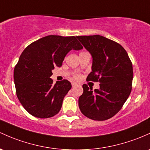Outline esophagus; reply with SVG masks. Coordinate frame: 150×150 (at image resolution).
Returning <instances> with one entry per match:
<instances>
[{
  "label": "esophagus",
  "instance_id": "obj_1",
  "mask_svg": "<svg viewBox=\"0 0 150 150\" xmlns=\"http://www.w3.org/2000/svg\"><path fill=\"white\" fill-rule=\"evenodd\" d=\"M77 85H78V84H77L76 83H72V88H73V87L77 86Z\"/></svg>",
  "mask_w": 150,
  "mask_h": 150
}]
</instances>
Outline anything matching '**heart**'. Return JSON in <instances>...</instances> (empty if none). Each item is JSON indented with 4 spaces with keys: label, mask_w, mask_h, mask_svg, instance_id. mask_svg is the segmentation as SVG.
<instances>
[{
    "label": "heart",
    "mask_w": 150,
    "mask_h": 150,
    "mask_svg": "<svg viewBox=\"0 0 150 150\" xmlns=\"http://www.w3.org/2000/svg\"><path fill=\"white\" fill-rule=\"evenodd\" d=\"M74 78L76 79V80H79V79L80 78V75H79V74H76V75H75V76H74Z\"/></svg>",
    "instance_id": "heart-1"
}]
</instances>
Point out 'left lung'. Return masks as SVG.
Here are the masks:
<instances>
[{"label":"left lung","instance_id":"obj_1","mask_svg":"<svg viewBox=\"0 0 150 150\" xmlns=\"http://www.w3.org/2000/svg\"><path fill=\"white\" fill-rule=\"evenodd\" d=\"M93 57L92 72L87 81L99 82L93 90L86 84L79 98L80 111L93 120L103 121L115 115L127 100L132 90V64L121 45L103 36H77Z\"/></svg>","mask_w":150,"mask_h":150}]
</instances>
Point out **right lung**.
I'll list each match as a JSON object with an SVG mask.
<instances>
[{
	"instance_id": "add662e5",
	"label": "right lung",
	"mask_w": 150,
	"mask_h": 150,
	"mask_svg": "<svg viewBox=\"0 0 150 150\" xmlns=\"http://www.w3.org/2000/svg\"><path fill=\"white\" fill-rule=\"evenodd\" d=\"M82 48L77 37L50 35L32 42L23 51L13 77L16 95L28 112L38 118L51 117L59 112L72 85L67 80L52 84V70L62 66L67 52Z\"/></svg>"
}]
</instances>
